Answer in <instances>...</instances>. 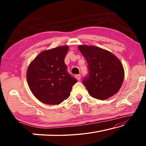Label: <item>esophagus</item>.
Instances as JSON below:
<instances>
[{"label": "esophagus", "mask_w": 146, "mask_h": 146, "mask_svg": "<svg viewBox=\"0 0 146 146\" xmlns=\"http://www.w3.org/2000/svg\"><path fill=\"white\" fill-rule=\"evenodd\" d=\"M75 77H76V79H77L78 80H80V78H81V75H77L75 76Z\"/></svg>", "instance_id": "esophagus-1"}]
</instances>
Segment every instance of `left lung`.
Instances as JSON below:
<instances>
[{
    "label": "left lung",
    "mask_w": 146,
    "mask_h": 146,
    "mask_svg": "<svg viewBox=\"0 0 146 146\" xmlns=\"http://www.w3.org/2000/svg\"><path fill=\"white\" fill-rule=\"evenodd\" d=\"M78 49L88 64L83 84L91 97L106 100L117 93L124 78L122 63L110 51L97 46L80 45Z\"/></svg>",
    "instance_id": "obj_1"
}]
</instances>
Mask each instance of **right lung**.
<instances>
[{
  "label": "right lung",
  "instance_id": "1",
  "mask_svg": "<svg viewBox=\"0 0 146 146\" xmlns=\"http://www.w3.org/2000/svg\"><path fill=\"white\" fill-rule=\"evenodd\" d=\"M68 46L45 50L36 56L27 70L29 89L38 100L57 105L70 97L72 86L77 82L68 72L64 58Z\"/></svg>",
  "mask_w": 146,
  "mask_h": 146
}]
</instances>
